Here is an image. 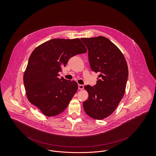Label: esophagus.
<instances>
[{"label": "esophagus", "mask_w": 156, "mask_h": 156, "mask_svg": "<svg viewBox=\"0 0 156 156\" xmlns=\"http://www.w3.org/2000/svg\"><path fill=\"white\" fill-rule=\"evenodd\" d=\"M78 88L80 90H83V89H84V86H83V84H79L78 85Z\"/></svg>", "instance_id": "esophagus-1"}]
</instances>
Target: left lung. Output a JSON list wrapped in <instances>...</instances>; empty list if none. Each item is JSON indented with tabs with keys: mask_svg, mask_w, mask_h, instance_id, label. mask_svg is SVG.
I'll list each match as a JSON object with an SVG mask.
<instances>
[{
	"mask_svg": "<svg viewBox=\"0 0 156 156\" xmlns=\"http://www.w3.org/2000/svg\"><path fill=\"white\" fill-rule=\"evenodd\" d=\"M81 40L88 50L92 70L99 74L95 85L84 86L89 98L83 108L91 118L103 119L114 112L124 95L128 66L122 53L108 38L99 36Z\"/></svg>",
	"mask_w": 156,
	"mask_h": 156,
	"instance_id": "8db88e82",
	"label": "left lung"
}]
</instances>
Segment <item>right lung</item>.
Listing matches in <instances>:
<instances>
[{
    "label": "right lung",
    "mask_w": 156,
    "mask_h": 156,
    "mask_svg": "<svg viewBox=\"0 0 156 156\" xmlns=\"http://www.w3.org/2000/svg\"><path fill=\"white\" fill-rule=\"evenodd\" d=\"M87 52L79 38L52 39L32 52L23 76L28 101L47 116L61 114L78 89L75 81L68 80L58 73L73 56Z\"/></svg>",
    "instance_id": "1"
}]
</instances>
